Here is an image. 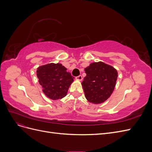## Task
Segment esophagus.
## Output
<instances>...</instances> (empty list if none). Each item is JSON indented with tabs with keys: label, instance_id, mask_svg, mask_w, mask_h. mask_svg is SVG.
Here are the masks:
<instances>
[{
	"label": "esophagus",
	"instance_id": "34e87169",
	"mask_svg": "<svg viewBox=\"0 0 152 152\" xmlns=\"http://www.w3.org/2000/svg\"><path fill=\"white\" fill-rule=\"evenodd\" d=\"M76 79L78 80H82V76L81 75L76 77Z\"/></svg>",
	"mask_w": 152,
	"mask_h": 152
}]
</instances>
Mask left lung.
I'll use <instances>...</instances> for the list:
<instances>
[{
  "mask_svg": "<svg viewBox=\"0 0 152 152\" xmlns=\"http://www.w3.org/2000/svg\"><path fill=\"white\" fill-rule=\"evenodd\" d=\"M86 76L82 82L86 99L89 102L99 104L105 102L114 90L117 71L103 62L91 63L85 68Z\"/></svg>",
  "mask_w": 152,
  "mask_h": 152,
  "instance_id": "1",
  "label": "left lung"
}]
</instances>
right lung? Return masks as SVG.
I'll return each mask as SVG.
<instances>
[{
    "instance_id": "right-lung-1",
    "label": "right lung",
    "mask_w": 152,
    "mask_h": 152,
    "mask_svg": "<svg viewBox=\"0 0 152 152\" xmlns=\"http://www.w3.org/2000/svg\"><path fill=\"white\" fill-rule=\"evenodd\" d=\"M37 76L43 88V93L53 100L65 97L74 79L60 63H49L39 66Z\"/></svg>"
}]
</instances>
